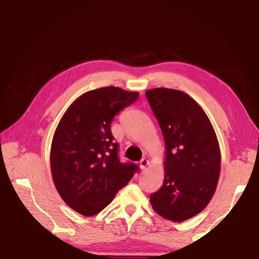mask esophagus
Listing matches in <instances>:
<instances>
[{"label":"esophagus","mask_w":259,"mask_h":259,"mask_svg":"<svg viewBox=\"0 0 259 259\" xmlns=\"http://www.w3.org/2000/svg\"><path fill=\"white\" fill-rule=\"evenodd\" d=\"M148 163H150V162H148V160H147V159H145V157H144V159H142V160L139 161V166H140V169H142V170H145V169L147 168Z\"/></svg>","instance_id":"1"}]
</instances>
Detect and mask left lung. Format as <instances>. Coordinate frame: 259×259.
Masks as SVG:
<instances>
[{"label":"left lung","mask_w":259,"mask_h":259,"mask_svg":"<svg viewBox=\"0 0 259 259\" xmlns=\"http://www.w3.org/2000/svg\"><path fill=\"white\" fill-rule=\"evenodd\" d=\"M145 95L165 143L164 181L150 201L161 217L181 223L202 211L216 191L218 140L207 114L185 93L155 88Z\"/></svg>","instance_id":"obj_1"}]
</instances>
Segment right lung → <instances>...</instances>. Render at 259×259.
Returning a JSON list of instances; mask_svg holds the SVG:
<instances>
[{"mask_svg":"<svg viewBox=\"0 0 259 259\" xmlns=\"http://www.w3.org/2000/svg\"><path fill=\"white\" fill-rule=\"evenodd\" d=\"M138 93L105 87L80 96L59 122L51 144V174L65 202L83 216L107 207L139 168L122 163L111 131L114 116Z\"/></svg>","mask_w":259,"mask_h":259,"instance_id":"obj_1","label":"right lung"}]
</instances>
